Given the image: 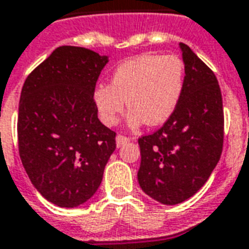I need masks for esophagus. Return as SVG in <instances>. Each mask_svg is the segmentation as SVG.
<instances>
[{
    "label": "esophagus",
    "instance_id": "34e87169",
    "mask_svg": "<svg viewBox=\"0 0 249 249\" xmlns=\"http://www.w3.org/2000/svg\"><path fill=\"white\" fill-rule=\"evenodd\" d=\"M127 142H130V138L128 137H124V135H116V146L118 147H121V146H123V144H126Z\"/></svg>",
    "mask_w": 249,
    "mask_h": 249
}]
</instances>
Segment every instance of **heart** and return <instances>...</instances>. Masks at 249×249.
<instances>
[{
  "instance_id": "heart-1",
  "label": "heart",
  "mask_w": 249,
  "mask_h": 249,
  "mask_svg": "<svg viewBox=\"0 0 249 249\" xmlns=\"http://www.w3.org/2000/svg\"><path fill=\"white\" fill-rule=\"evenodd\" d=\"M185 84V64L176 54L143 53L116 67L110 84H99L92 98L106 126L118 123L127 103V123L157 126L173 115ZM126 102H124V99Z\"/></svg>"
}]
</instances>
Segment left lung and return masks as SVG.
<instances>
[{"label": "left lung", "instance_id": "1", "mask_svg": "<svg viewBox=\"0 0 249 249\" xmlns=\"http://www.w3.org/2000/svg\"><path fill=\"white\" fill-rule=\"evenodd\" d=\"M185 84L173 115L160 130L138 139V182L161 204L176 205L204 186L221 157L224 110L213 71L186 44H179Z\"/></svg>", "mask_w": 249, "mask_h": 249}]
</instances>
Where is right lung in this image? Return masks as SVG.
Returning a JSON list of instances; mask_svg holds the SVG:
<instances>
[{
    "label": "right lung",
    "instance_id": "1",
    "mask_svg": "<svg viewBox=\"0 0 249 249\" xmlns=\"http://www.w3.org/2000/svg\"><path fill=\"white\" fill-rule=\"evenodd\" d=\"M108 57L63 45L22 86L18 151L40 195L61 208L88 201L99 188L116 147L115 131L98 119L92 93Z\"/></svg>",
    "mask_w": 249,
    "mask_h": 249
}]
</instances>
